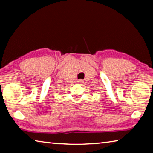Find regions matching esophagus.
Returning a JSON list of instances; mask_svg holds the SVG:
<instances>
[{
  "label": "esophagus",
  "mask_w": 153,
  "mask_h": 153,
  "mask_svg": "<svg viewBox=\"0 0 153 153\" xmlns=\"http://www.w3.org/2000/svg\"><path fill=\"white\" fill-rule=\"evenodd\" d=\"M83 82H84V81H83L82 79H79V80H78V82H79V83H82Z\"/></svg>",
  "instance_id": "obj_1"
}]
</instances>
